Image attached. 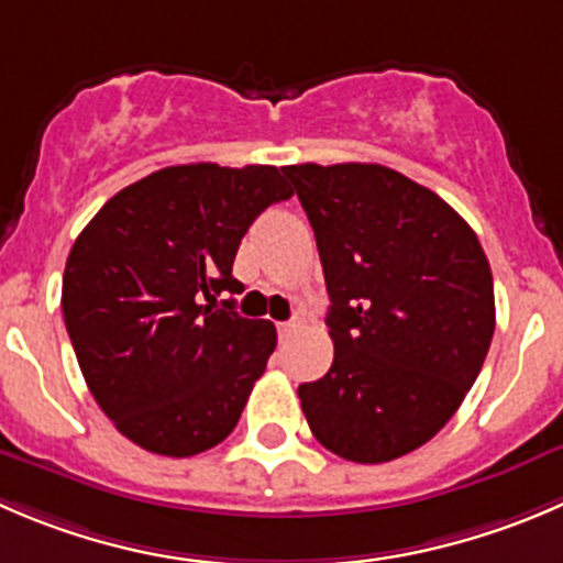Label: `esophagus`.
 Instances as JSON below:
<instances>
[{"instance_id": "1", "label": "esophagus", "mask_w": 563, "mask_h": 563, "mask_svg": "<svg viewBox=\"0 0 563 563\" xmlns=\"http://www.w3.org/2000/svg\"><path fill=\"white\" fill-rule=\"evenodd\" d=\"M297 327H299L297 321H283V324H277V332H280V338H288Z\"/></svg>"}]
</instances>
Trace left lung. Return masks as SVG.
I'll return each instance as SVG.
<instances>
[{"label": "left lung", "mask_w": 563, "mask_h": 563, "mask_svg": "<svg viewBox=\"0 0 563 563\" xmlns=\"http://www.w3.org/2000/svg\"><path fill=\"white\" fill-rule=\"evenodd\" d=\"M324 266L335 357L299 385L313 438L379 465L420 449L460 409L495 332L489 261L432 189L382 165H291Z\"/></svg>", "instance_id": "8db88e82"}]
</instances>
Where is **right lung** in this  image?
I'll use <instances>...</instances> for the list:
<instances>
[{"mask_svg": "<svg viewBox=\"0 0 563 563\" xmlns=\"http://www.w3.org/2000/svg\"><path fill=\"white\" fill-rule=\"evenodd\" d=\"M277 167L176 165L120 189L70 247L63 316L98 407L162 456H195L236 429L277 346L272 321L244 319L231 275L242 236L291 198Z\"/></svg>", "mask_w": 563, "mask_h": 563, "instance_id": "obj_1", "label": "right lung"}]
</instances>
